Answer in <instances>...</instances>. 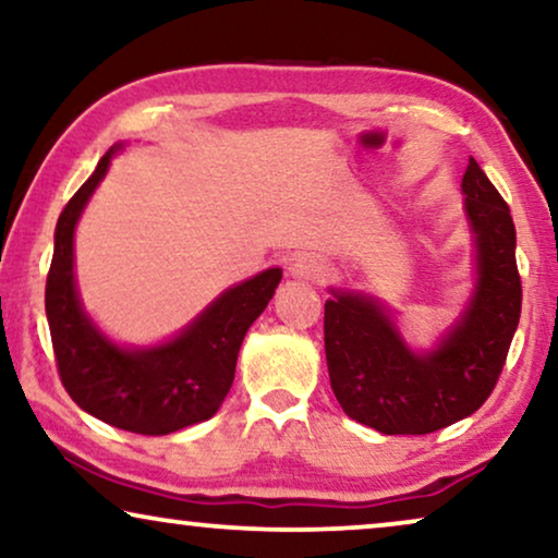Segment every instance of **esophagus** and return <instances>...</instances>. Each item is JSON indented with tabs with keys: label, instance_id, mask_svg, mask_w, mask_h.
I'll return each mask as SVG.
<instances>
[{
	"label": "esophagus",
	"instance_id": "obj_1",
	"mask_svg": "<svg viewBox=\"0 0 558 558\" xmlns=\"http://www.w3.org/2000/svg\"><path fill=\"white\" fill-rule=\"evenodd\" d=\"M289 274H292L294 279L323 281L327 274H330V269H327V264L319 256L302 254V256H296L292 264H289Z\"/></svg>",
	"mask_w": 558,
	"mask_h": 558
}]
</instances>
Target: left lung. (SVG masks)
<instances>
[{
    "label": "left lung",
    "instance_id": "obj_1",
    "mask_svg": "<svg viewBox=\"0 0 558 558\" xmlns=\"http://www.w3.org/2000/svg\"><path fill=\"white\" fill-rule=\"evenodd\" d=\"M464 216L477 279L462 315L437 345L416 353L391 312L361 292L330 289L325 355L342 411L380 434H429L475 414L493 393L521 319L515 226L508 203L470 157Z\"/></svg>",
    "mask_w": 558,
    "mask_h": 558
}]
</instances>
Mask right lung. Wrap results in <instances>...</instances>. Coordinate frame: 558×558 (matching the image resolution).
<instances>
[{
    "label": "right lung",
    "instance_id": "add662e5",
    "mask_svg": "<svg viewBox=\"0 0 558 558\" xmlns=\"http://www.w3.org/2000/svg\"><path fill=\"white\" fill-rule=\"evenodd\" d=\"M121 144L101 157L60 213L45 284L52 350L65 391L90 416L134 434H172L205 422L231 391L241 342L266 310L281 269H266L226 289L172 340L126 348L98 330L83 310L73 271V235L86 203Z\"/></svg>",
    "mask_w": 558,
    "mask_h": 558
}]
</instances>
